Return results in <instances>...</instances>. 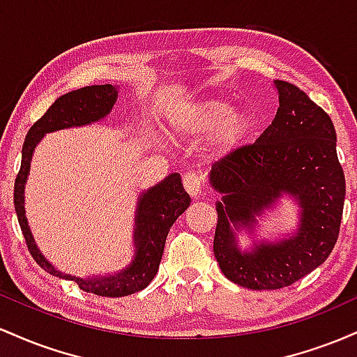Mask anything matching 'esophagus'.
Listing matches in <instances>:
<instances>
[{"mask_svg": "<svg viewBox=\"0 0 357 357\" xmlns=\"http://www.w3.org/2000/svg\"><path fill=\"white\" fill-rule=\"evenodd\" d=\"M183 184L188 195H190L191 198H196V196H199V192H202L203 176L199 174L198 171H188L183 178Z\"/></svg>", "mask_w": 357, "mask_h": 357, "instance_id": "obj_1", "label": "esophagus"}]
</instances>
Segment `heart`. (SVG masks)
I'll return each instance as SVG.
<instances>
[{
  "label": "heart",
  "instance_id": "b5f03b06",
  "mask_svg": "<svg viewBox=\"0 0 357 357\" xmlns=\"http://www.w3.org/2000/svg\"><path fill=\"white\" fill-rule=\"evenodd\" d=\"M169 132L178 139H198L210 134L208 151L221 159L247 141L253 122L247 112L235 110L225 99L184 100L169 107L166 114Z\"/></svg>",
  "mask_w": 357,
  "mask_h": 357
}]
</instances>
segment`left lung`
Wrapping results in <instances>:
<instances>
[{
  "label": "left lung",
  "mask_w": 357,
  "mask_h": 357,
  "mask_svg": "<svg viewBox=\"0 0 357 357\" xmlns=\"http://www.w3.org/2000/svg\"><path fill=\"white\" fill-rule=\"evenodd\" d=\"M273 87L278 109L272 124L210 173L211 188L221 195L213 252L228 280L252 290L289 287L322 265L337 241L346 198L331 117L296 85L273 80ZM284 195L299 206L296 230L241 250L238 233L253 236L256 218Z\"/></svg>",
  "instance_id": "left-lung-1"
}]
</instances>
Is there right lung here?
Instances as JSON below:
<instances>
[{
	"label": "right lung",
	"mask_w": 357,
	"mask_h": 357,
	"mask_svg": "<svg viewBox=\"0 0 357 357\" xmlns=\"http://www.w3.org/2000/svg\"><path fill=\"white\" fill-rule=\"evenodd\" d=\"M117 96L119 87L105 84L82 87L59 97L53 102L52 107L43 114V117L38 119L28 130L22 149V167H20V173L15 181V210L28 250L36 264L45 272L59 278H65V280L75 282L84 292L96 294L100 297L130 296V294L141 292L153 282L158 273L159 264H161L169 228L191 203L190 195L183 188L181 176L178 173L169 174L161 183L139 195L136 218H134L132 243L136 250H134L132 261L121 272L99 277H75L70 273L60 272L45 258L40 248L36 247V241L28 227L26 215H24V184L30 174L35 147L38 146L45 134L102 121L110 114Z\"/></svg>",
	"instance_id": "obj_1"
}]
</instances>
